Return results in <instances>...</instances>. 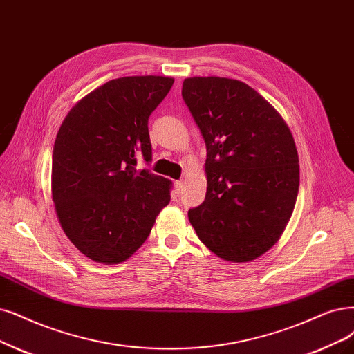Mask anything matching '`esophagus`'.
Returning a JSON list of instances; mask_svg holds the SVG:
<instances>
[{"label":"esophagus","instance_id":"esophagus-1","mask_svg":"<svg viewBox=\"0 0 354 354\" xmlns=\"http://www.w3.org/2000/svg\"><path fill=\"white\" fill-rule=\"evenodd\" d=\"M182 187H184V180H176V182H175V191H176V194L180 192Z\"/></svg>","mask_w":354,"mask_h":354}]
</instances>
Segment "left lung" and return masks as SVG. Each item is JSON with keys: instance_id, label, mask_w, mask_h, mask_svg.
I'll return each instance as SVG.
<instances>
[{"instance_id": "obj_1", "label": "left lung", "mask_w": 354, "mask_h": 354, "mask_svg": "<svg viewBox=\"0 0 354 354\" xmlns=\"http://www.w3.org/2000/svg\"><path fill=\"white\" fill-rule=\"evenodd\" d=\"M182 97L207 147V192L188 218L218 258L248 263L283 234L299 191V156L281 115L243 82L189 77Z\"/></svg>"}]
</instances>
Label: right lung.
I'll return each mask as SVG.
<instances>
[{"instance_id": "1", "label": "right lung", "mask_w": 354, "mask_h": 354, "mask_svg": "<svg viewBox=\"0 0 354 354\" xmlns=\"http://www.w3.org/2000/svg\"><path fill=\"white\" fill-rule=\"evenodd\" d=\"M172 77L115 78L90 91L65 116L52 154L50 191L59 225L78 251L120 264L146 242L170 201L172 182L147 169L149 116Z\"/></svg>"}]
</instances>
